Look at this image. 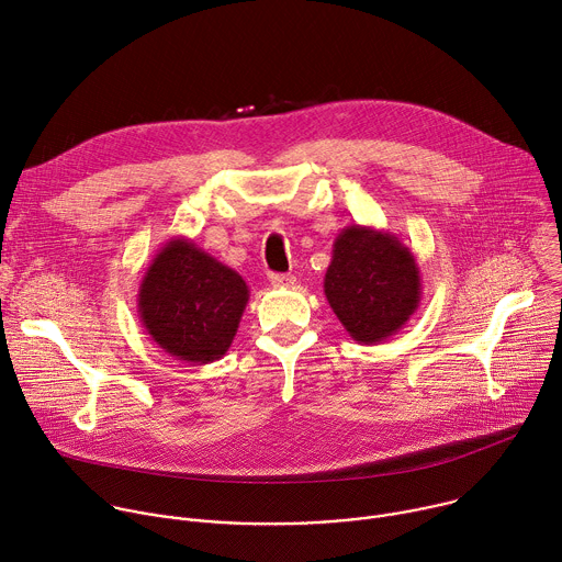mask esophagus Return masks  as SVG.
<instances>
[{
  "mask_svg": "<svg viewBox=\"0 0 562 562\" xmlns=\"http://www.w3.org/2000/svg\"><path fill=\"white\" fill-rule=\"evenodd\" d=\"M271 284L276 289H291L295 284V278L293 276H286V273H273L271 276Z\"/></svg>",
  "mask_w": 562,
  "mask_h": 562,
  "instance_id": "34e87169",
  "label": "esophagus"
}]
</instances>
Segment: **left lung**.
<instances>
[{
  "mask_svg": "<svg viewBox=\"0 0 562 562\" xmlns=\"http://www.w3.org/2000/svg\"><path fill=\"white\" fill-rule=\"evenodd\" d=\"M325 295L360 345H380L403 329L423 297L420 267L391 231L345 226L325 276Z\"/></svg>",
  "mask_w": 562,
  "mask_h": 562,
  "instance_id": "left-lung-1",
  "label": "left lung"
}]
</instances>
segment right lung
<instances>
[{
    "instance_id": "1",
    "label": "right lung",
    "mask_w": 562,
    "mask_h": 562,
    "mask_svg": "<svg viewBox=\"0 0 562 562\" xmlns=\"http://www.w3.org/2000/svg\"><path fill=\"white\" fill-rule=\"evenodd\" d=\"M249 286L193 239L171 237L155 254L137 291V313L150 340L176 360H220L239 327Z\"/></svg>"
}]
</instances>
